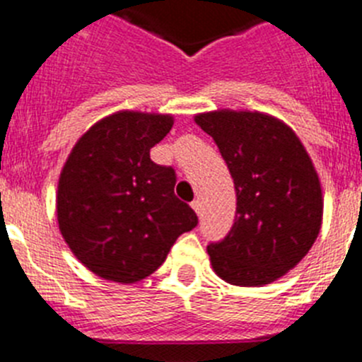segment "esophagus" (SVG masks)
Returning <instances> with one entry per match:
<instances>
[{
  "label": "esophagus",
  "instance_id": "34e87169",
  "mask_svg": "<svg viewBox=\"0 0 362 362\" xmlns=\"http://www.w3.org/2000/svg\"><path fill=\"white\" fill-rule=\"evenodd\" d=\"M192 209L196 210V214H197V216H201V210H203V203H201L199 199L192 201Z\"/></svg>",
  "mask_w": 362,
  "mask_h": 362
}]
</instances>
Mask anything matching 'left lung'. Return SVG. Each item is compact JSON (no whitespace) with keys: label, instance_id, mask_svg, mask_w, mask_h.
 I'll return each mask as SVG.
<instances>
[{"label":"left lung","instance_id":"1","mask_svg":"<svg viewBox=\"0 0 362 362\" xmlns=\"http://www.w3.org/2000/svg\"><path fill=\"white\" fill-rule=\"evenodd\" d=\"M196 123L212 136L235 187V221L210 243L214 272L235 286L283 277L315 243L322 192L308 152L288 124L263 112L216 110Z\"/></svg>","mask_w":362,"mask_h":362}]
</instances>
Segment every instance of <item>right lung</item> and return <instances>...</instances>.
<instances>
[{
	"mask_svg": "<svg viewBox=\"0 0 362 362\" xmlns=\"http://www.w3.org/2000/svg\"><path fill=\"white\" fill-rule=\"evenodd\" d=\"M172 124L170 114L121 110L90 127L70 152L57 185V223L95 276L145 279L175 239L197 226L196 212L175 197L174 168L150 159Z\"/></svg>",
	"mask_w": 362,
	"mask_h": 362,
	"instance_id": "add662e5",
	"label": "right lung"
}]
</instances>
